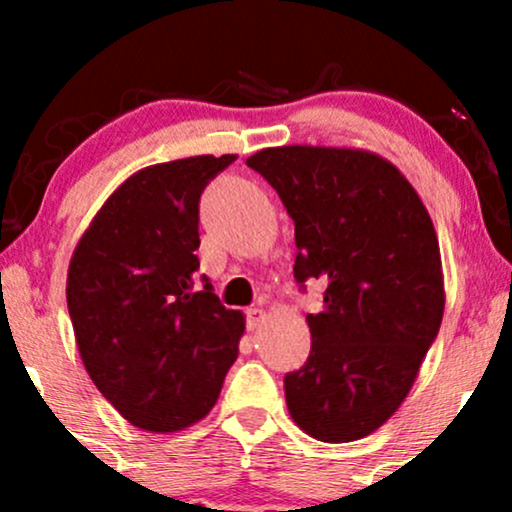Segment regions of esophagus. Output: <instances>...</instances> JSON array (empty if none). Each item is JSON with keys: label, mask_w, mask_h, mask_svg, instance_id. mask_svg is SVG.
I'll return each mask as SVG.
<instances>
[{"label": "esophagus", "mask_w": 512, "mask_h": 512, "mask_svg": "<svg viewBox=\"0 0 512 512\" xmlns=\"http://www.w3.org/2000/svg\"><path fill=\"white\" fill-rule=\"evenodd\" d=\"M264 320H267V313H264L262 308H250L248 310V327H250V330H257V327H262Z\"/></svg>", "instance_id": "34e87169"}]
</instances>
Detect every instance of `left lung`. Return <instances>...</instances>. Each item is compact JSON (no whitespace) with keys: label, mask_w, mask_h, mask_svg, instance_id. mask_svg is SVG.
<instances>
[{"label":"left lung","mask_w":512,"mask_h":512,"mask_svg":"<svg viewBox=\"0 0 512 512\" xmlns=\"http://www.w3.org/2000/svg\"><path fill=\"white\" fill-rule=\"evenodd\" d=\"M296 223L298 284H327L308 315V363L284 378L301 431L366 438L409 395L440 330L445 281L436 228L383 156L349 146H269L248 158Z\"/></svg>","instance_id":"8db88e82"}]
</instances>
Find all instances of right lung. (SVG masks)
I'll list each match as a JSON object with an SVG mask.
<instances>
[{
  "label": "right lung",
  "instance_id": "1",
  "mask_svg": "<svg viewBox=\"0 0 512 512\" xmlns=\"http://www.w3.org/2000/svg\"><path fill=\"white\" fill-rule=\"evenodd\" d=\"M236 154L137 170L76 243L67 308L86 373L129 424L178 433L219 399L245 315L199 284V195Z\"/></svg>",
  "mask_w": 512,
  "mask_h": 512
}]
</instances>
